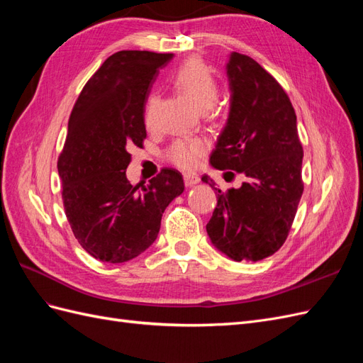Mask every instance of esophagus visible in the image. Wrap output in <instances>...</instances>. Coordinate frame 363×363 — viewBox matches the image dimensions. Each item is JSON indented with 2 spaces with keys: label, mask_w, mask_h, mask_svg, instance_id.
<instances>
[{
  "label": "esophagus",
  "mask_w": 363,
  "mask_h": 363,
  "mask_svg": "<svg viewBox=\"0 0 363 363\" xmlns=\"http://www.w3.org/2000/svg\"><path fill=\"white\" fill-rule=\"evenodd\" d=\"M183 179H184V184L186 186H194V184H196V183H200V177H199V174H195V172H186L184 175H183Z\"/></svg>",
  "instance_id": "1"
}]
</instances>
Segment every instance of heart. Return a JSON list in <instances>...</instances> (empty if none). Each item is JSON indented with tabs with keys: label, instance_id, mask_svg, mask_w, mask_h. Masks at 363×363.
<instances>
[{
	"label": "heart",
	"instance_id": "b5f03b06",
	"mask_svg": "<svg viewBox=\"0 0 363 363\" xmlns=\"http://www.w3.org/2000/svg\"><path fill=\"white\" fill-rule=\"evenodd\" d=\"M174 83L179 91L188 98V100L204 112L211 108L219 95V86L213 74L206 65L199 59H191L184 62L174 75ZM157 106V95L152 94L148 96L145 106V124L151 125L155 123V113ZM207 150V142L201 138H186L174 142L169 150V159L180 168H194L201 160Z\"/></svg>",
	"mask_w": 363,
	"mask_h": 363
}]
</instances>
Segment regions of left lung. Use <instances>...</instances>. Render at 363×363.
Wrapping results in <instances>:
<instances>
[{"label":"left lung","mask_w":363,"mask_h":363,"mask_svg":"<svg viewBox=\"0 0 363 363\" xmlns=\"http://www.w3.org/2000/svg\"><path fill=\"white\" fill-rule=\"evenodd\" d=\"M225 71L230 111L211 164L242 174L245 182L225 192L218 189L206 230L227 257L257 262L288 238L303 195V147L289 96L271 74L239 52L228 54ZM201 180L212 183L208 175Z\"/></svg>","instance_id":"left-lung-1"}]
</instances>
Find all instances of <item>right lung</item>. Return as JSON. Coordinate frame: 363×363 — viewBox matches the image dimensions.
<instances>
[{"label":"right lung","instance_id":"1","mask_svg":"<svg viewBox=\"0 0 363 363\" xmlns=\"http://www.w3.org/2000/svg\"><path fill=\"white\" fill-rule=\"evenodd\" d=\"M172 54L118 51L77 100L57 162L65 213L79 244L95 259L123 263L157 239L164 208L183 194L179 171L164 168L145 188L130 184L128 150L147 138L145 103Z\"/></svg>","mask_w":363,"mask_h":363}]
</instances>
